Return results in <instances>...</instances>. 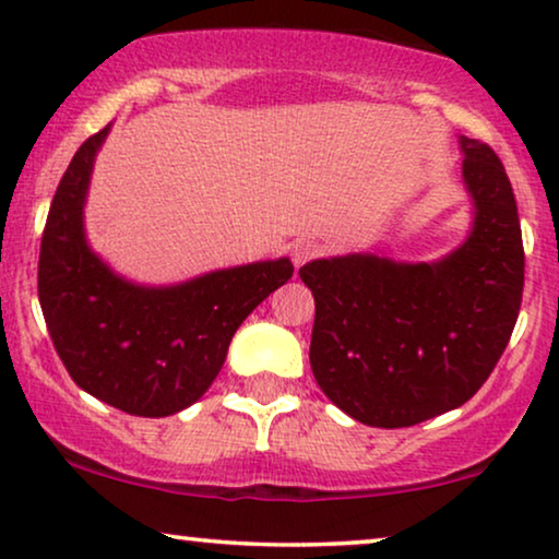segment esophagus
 <instances>
[{
    "label": "esophagus",
    "mask_w": 559,
    "mask_h": 559,
    "mask_svg": "<svg viewBox=\"0 0 559 559\" xmlns=\"http://www.w3.org/2000/svg\"><path fill=\"white\" fill-rule=\"evenodd\" d=\"M318 254H320V243L312 241V239H302L293 247V262H295L297 270L308 264L310 259H316Z\"/></svg>",
    "instance_id": "34e87169"
}]
</instances>
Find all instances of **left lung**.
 Returning a JSON list of instances; mask_svg holds the SVG:
<instances>
[{"instance_id":"1","label":"left lung","mask_w":559,"mask_h":559,"mask_svg":"<svg viewBox=\"0 0 559 559\" xmlns=\"http://www.w3.org/2000/svg\"><path fill=\"white\" fill-rule=\"evenodd\" d=\"M471 231L432 262L350 251L300 270L316 297L310 366L335 407L371 427L457 409L491 377L524 289L522 226L488 144L457 136Z\"/></svg>"}]
</instances>
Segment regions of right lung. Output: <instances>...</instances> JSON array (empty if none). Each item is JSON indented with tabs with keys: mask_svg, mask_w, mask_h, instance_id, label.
Here are the masks:
<instances>
[{
	"mask_svg": "<svg viewBox=\"0 0 559 559\" xmlns=\"http://www.w3.org/2000/svg\"><path fill=\"white\" fill-rule=\"evenodd\" d=\"M88 136L50 203L37 295L52 346L75 384L136 417H167L201 400L228 343L259 302L293 277L287 257L198 274L178 285H140L91 249L86 198L98 150Z\"/></svg>",
	"mask_w": 559,
	"mask_h": 559,
	"instance_id": "right-lung-1",
	"label": "right lung"
}]
</instances>
